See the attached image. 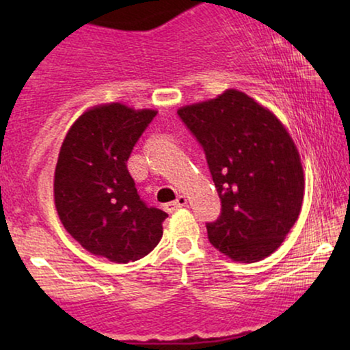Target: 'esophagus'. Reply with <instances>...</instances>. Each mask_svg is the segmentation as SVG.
I'll return each mask as SVG.
<instances>
[{"label": "esophagus", "mask_w": 350, "mask_h": 350, "mask_svg": "<svg viewBox=\"0 0 350 350\" xmlns=\"http://www.w3.org/2000/svg\"><path fill=\"white\" fill-rule=\"evenodd\" d=\"M186 204H188V200H186L185 196H178V198H176V200H174V202H170V204H167L164 208H165L169 213H172V212H175V210L185 207Z\"/></svg>", "instance_id": "34e87169"}]
</instances>
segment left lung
I'll return each mask as SVG.
<instances>
[{
    "label": "left lung",
    "instance_id": "1",
    "mask_svg": "<svg viewBox=\"0 0 350 350\" xmlns=\"http://www.w3.org/2000/svg\"><path fill=\"white\" fill-rule=\"evenodd\" d=\"M176 113L202 146L221 199L219 217L205 224L210 243L234 261L269 256L303 204V165L288 132L269 109L234 89Z\"/></svg>",
    "mask_w": 350,
    "mask_h": 350
}]
</instances>
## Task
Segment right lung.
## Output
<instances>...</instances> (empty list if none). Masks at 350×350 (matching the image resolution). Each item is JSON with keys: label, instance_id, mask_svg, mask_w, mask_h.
Segmentation results:
<instances>
[{"label": "right lung", "instance_id": "add662e5", "mask_svg": "<svg viewBox=\"0 0 350 350\" xmlns=\"http://www.w3.org/2000/svg\"><path fill=\"white\" fill-rule=\"evenodd\" d=\"M156 114L102 105L79 116L62 143L54 180L57 213L85 250L109 261L146 256L169 217L148 207L127 170L133 146Z\"/></svg>", "mask_w": 350, "mask_h": 350}]
</instances>
